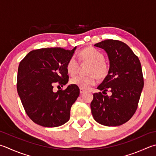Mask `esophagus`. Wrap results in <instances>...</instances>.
Returning a JSON list of instances; mask_svg holds the SVG:
<instances>
[{"instance_id":"1","label":"esophagus","mask_w":156,"mask_h":156,"mask_svg":"<svg viewBox=\"0 0 156 156\" xmlns=\"http://www.w3.org/2000/svg\"><path fill=\"white\" fill-rule=\"evenodd\" d=\"M85 91H86V90H85L84 89H82V88H80V93L82 94V93H84V92H85Z\"/></svg>"}]
</instances>
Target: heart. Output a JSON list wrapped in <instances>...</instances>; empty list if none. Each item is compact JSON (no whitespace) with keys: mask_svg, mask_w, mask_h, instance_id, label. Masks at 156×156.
<instances>
[{"mask_svg":"<svg viewBox=\"0 0 156 156\" xmlns=\"http://www.w3.org/2000/svg\"><path fill=\"white\" fill-rule=\"evenodd\" d=\"M79 62L89 63L87 76H79L72 78L70 83L82 89H88L96 83L97 78H105L108 75L109 68L105 62V57L101 52L93 47H87L82 49L78 55ZM79 63L74 57H71L66 64L68 74L74 76L78 72Z\"/></svg>","mask_w":156,"mask_h":156,"instance_id":"heart-1","label":"heart"}]
</instances>
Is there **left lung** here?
Returning a JSON list of instances; mask_svg holds the SVG:
<instances>
[{
	"mask_svg": "<svg viewBox=\"0 0 156 156\" xmlns=\"http://www.w3.org/2000/svg\"><path fill=\"white\" fill-rule=\"evenodd\" d=\"M104 49L109 59L108 75L97 87L101 92L93 94L91 112L97 122L107 126L126 123L135 114L138 107L144 80L138 57L124 42L105 40L94 44ZM107 94V93H106Z\"/></svg>",
	"mask_w": 156,
	"mask_h": 156,
	"instance_id": "1",
	"label": "left lung"
}]
</instances>
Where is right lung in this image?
Returning a JSON list of instances; mask_svg holds the SVG:
<instances>
[{"label":"right lung","instance_id":"1","mask_svg":"<svg viewBox=\"0 0 156 156\" xmlns=\"http://www.w3.org/2000/svg\"><path fill=\"white\" fill-rule=\"evenodd\" d=\"M76 48L33 50L20 63L17 93L26 113L34 123L57 127L69 120L71 107L78 97L80 89L73 84L57 92H54L53 88L55 84L63 87L68 83L66 64Z\"/></svg>","mask_w":156,"mask_h":156}]
</instances>
